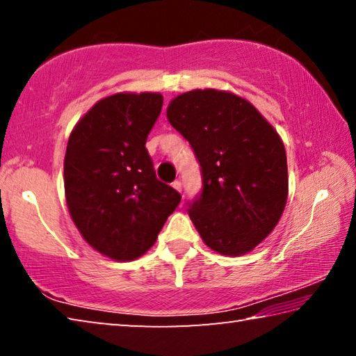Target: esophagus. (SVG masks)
Masks as SVG:
<instances>
[{
	"label": "esophagus",
	"mask_w": 356,
	"mask_h": 356,
	"mask_svg": "<svg viewBox=\"0 0 356 356\" xmlns=\"http://www.w3.org/2000/svg\"><path fill=\"white\" fill-rule=\"evenodd\" d=\"M172 186L176 188L177 191H182V182H179V180H176V182H172Z\"/></svg>",
	"instance_id": "1"
}]
</instances>
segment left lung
Segmentation results:
<instances>
[{
	"instance_id": "left-lung-1",
	"label": "left lung",
	"mask_w": 356,
	"mask_h": 356,
	"mask_svg": "<svg viewBox=\"0 0 356 356\" xmlns=\"http://www.w3.org/2000/svg\"><path fill=\"white\" fill-rule=\"evenodd\" d=\"M166 116L201 165L202 191L188 215L204 243L225 256L252 251L278 225L287 201L278 131L248 100L216 89L177 95Z\"/></svg>"
}]
</instances>
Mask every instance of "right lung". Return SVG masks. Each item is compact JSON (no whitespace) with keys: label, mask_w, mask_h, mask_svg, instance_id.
Instances as JSON below:
<instances>
[{"label":"right lung","mask_w":356,"mask_h":356,"mask_svg":"<svg viewBox=\"0 0 356 356\" xmlns=\"http://www.w3.org/2000/svg\"><path fill=\"white\" fill-rule=\"evenodd\" d=\"M163 106L159 92H118L78 120L64 156L69 213L81 237L114 261H135L156 242L180 202L155 176L146 140Z\"/></svg>","instance_id":"obj_1"}]
</instances>
